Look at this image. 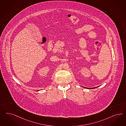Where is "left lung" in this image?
I'll return each instance as SVG.
<instances>
[{
  "instance_id": "1",
  "label": "left lung",
  "mask_w": 126,
  "mask_h": 126,
  "mask_svg": "<svg viewBox=\"0 0 126 126\" xmlns=\"http://www.w3.org/2000/svg\"><path fill=\"white\" fill-rule=\"evenodd\" d=\"M83 88H85V87H83ZM97 88V87H95V88H92V89H95V88Z\"/></svg>"
}]
</instances>
